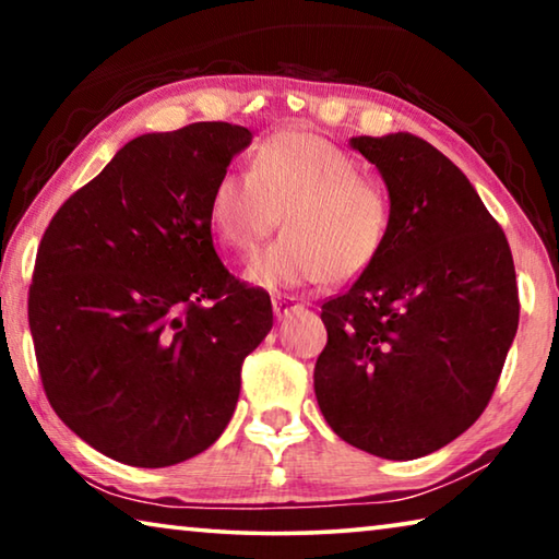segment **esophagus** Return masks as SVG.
Here are the masks:
<instances>
[{
  "label": "esophagus",
  "instance_id": "34e87169",
  "mask_svg": "<svg viewBox=\"0 0 559 559\" xmlns=\"http://www.w3.org/2000/svg\"><path fill=\"white\" fill-rule=\"evenodd\" d=\"M298 310H302V302L296 296H288V293H278V296H273V316L278 320L298 313Z\"/></svg>",
  "mask_w": 559,
  "mask_h": 559
}]
</instances>
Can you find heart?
I'll return each mask as SVG.
<instances>
[{"label":"heart","mask_w":559,"mask_h":559,"mask_svg":"<svg viewBox=\"0 0 559 559\" xmlns=\"http://www.w3.org/2000/svg\"><path fill=\"white\" fill-rule=\"evenodd\" d=\"M283 236L251 261L253 286L281 290L353 281L372 266L390 239L392 210L384 189L325 138L286 130L261 143L251 169L229 167L210 197L216 241L251 253L273 226Z\"/></svg>","instance_id":"1"}]
</instances>
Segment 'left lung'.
I'll list each match as a JSON object with an SVG mask.
<instances>
[{"label":"left lung","mask_w":559,"mask_h":559,"mask_svg":"<svg viewBox=\"0 0 559 559\" xmlns=\"http://www.w3.org/2000/svg\"><path fill=\"white\" fill-rule=\"evenodd\" d=\"M380 169L390 239L323 306L316 396L340 439L409 461L461 437L493 396L518 330L515 266L468 177L412 132L359 135Z\"/></svg>","instance_id":"obj_1"}]
</instances>
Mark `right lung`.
<instances>
[{
	"label": "right lung",
	"mask_w": 559,
	"mask_h": 559,
	"mask_svg": "<svg viewBox=\"0 0 559 559\" xmlns=\"http://www.w3.org/2000/svg\"><path fill=\"white\" fill-rule=\"evenodd\" d=\"M251 138L192 122L130 140L44 231L29 288L44 392L66 427L128 466L210 449L243 357L273 328L269 293L224 269L210 224L216 179Z\"/></svg>",
	"instance_id": "1"
}]
</instances>
